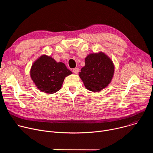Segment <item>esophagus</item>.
I'll return each mask as SVG.
<instances>
[{
	"mask_svg": "<svg viewBox=\"0 0 153 153\" xmlns=\"http://www.w3.org/2000/svg\"><path fill=\"white\" fill-rule=\"evenodd\" d=\"M79 68H74L73 70V72L75 73V74H77L79 72Z\"/></svg>",
	"mask_w": 153,
	"mask_h": 153,
	"instance_id": "34e87169",
	"label": "esophagus"
}]
</instances>
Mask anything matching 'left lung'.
I'll return each mask as SVG.
<instances>
[{
	"mask_svg": "<svg viewBox=\"0 0 153 153\" xmlns=\"http://www.w3.org/2000/svg\"><path fill=\"white\" fill-rule=\"evenodd\" d=\"M85 65L79 72V77L85 88L98 92L106 88L112 80L114 72L113 61L105 53H93L85 59Z\"/></svg>",
	"mask_w": 153,
	"mask_h": 153,
	"instance_id": "1",
	"label": "left lung"
}]
</instances>
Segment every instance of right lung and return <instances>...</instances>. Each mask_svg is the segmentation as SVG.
<instances>
[{"mask_svg": "<svg viewBox=\"0 0 153 153\" xmlns=\"http://www.w3.org/2000/svg\"><path fill=\"white\" fill-rule=\"evenodd\" d=\"M71 74L63 63H57L53 58L46 55H42L37 59L30 70L31 78L37 88L48 94L58 91L65 77Z\"/></svg>", "mask_w": 153, "mask_h": 153, "instance_id": "1", "label": "right lung"}]
</instances>
